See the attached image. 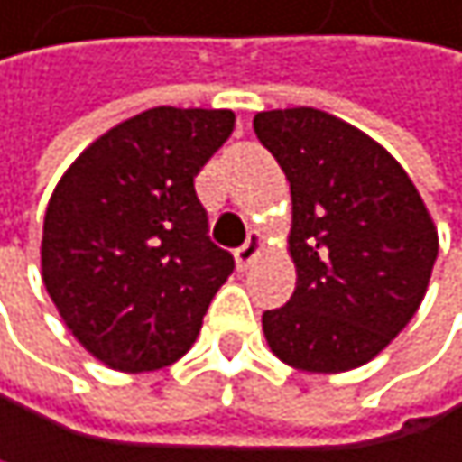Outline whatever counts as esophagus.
<instances>
[{
  "instance_id": "1",
  "label": "esophagus",
  "mask_w": 462,
  "mask_h": 462,
  "mask_svg": "<svg viewBox=\"0 0 462 462\" xmlns=\"http://www.w3.org/2000/svg\"><path fill=\"white\" fill-rule=\"evenodd\" d=\"M260 252H263V238L260 236H249V241L236 252V263H238V271H246V268H252V263L260 257Z\"/></svg>"
}]
</instances>
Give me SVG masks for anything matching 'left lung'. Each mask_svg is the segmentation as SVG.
<instances>
[{"instance_id":"8db88e82","label":"left lung","mask_w":462,"mask_h":462,"mask_svg":"<svg viewBox=\"0 0 462 462\" xmlns=\"http://www.w3.org/2000/svg\"><path fill=\"white\" fill-rule=\"evenodd\" d=\"M290 180L295 292L263 315L271 353L301 373L373 361L416 315L439 229L400 161L356 125L312 109L254 115Z\"/></svg>"}]
</instances>
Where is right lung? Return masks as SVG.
<instances>
[{
    "mask_svg": "<svg viewBox=\"0 0 462 462\" xmlns=\"http://www.w3.org/2000/svg\"><path fill=\"white\" fill-rule=\"evenodd\" d=\"M229 109L155 106L97 136L60 178L41 273L70 334L120 373L191 350L236 260L208 238L194 178L229 139Z\"/></svg>",
    "mask_w": 462,
    "mask_h": 462,
    "instance_id": "right-lung-1",
    "label": "right lung"
}]
</instances>
